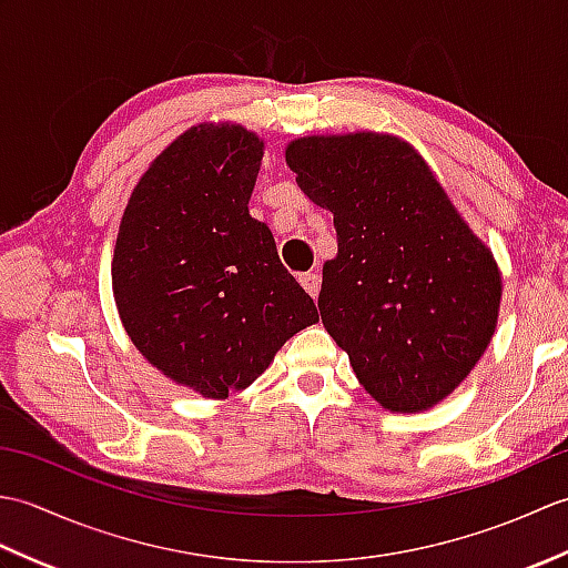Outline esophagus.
Here are the masks:
<instances>
[{"mask_svg":"<svg viewBox=\"0 0 568 568\" xmlns=\"http://www.w3.org/2000/svg\"><path fill=\"white\" fill-rule=\"evenodd\" d=\"M300 285H303L305 291H307L312 297H317L322 281H320V275H317V273H303V275H300Z\"/></svg>","mask_w":568,"mask_h":568,"instance_id":"esophagus-1","label":"esophagus"}]
</instances>
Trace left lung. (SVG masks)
<instances>
[{"label": "left lung", "instance_id": "8db88e82", "mask_svg": "<svg viewBox=\"0 0 568 568\" xmlns=\"http://www.w3.org/2000/svg\"><path fill=\"white\" fill-rule=\"evenodd\" d=\"M305 195L334 214L320 315L356 378L393 413L437 405L496 332L500 273L427 163L385 134L310 136L285 151Z\"/></svg>", "mask_w": 568, "mask_h": 568}]
</instances>
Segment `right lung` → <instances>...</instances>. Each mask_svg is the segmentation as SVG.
I'll return each mask as SVG.
<instances>
[{
	"label": "right lung",
	"mask_w": 568,
	"mask_h": 568,
	"mask_svg": "<svg viewBox=\"0 0 568 568\" xmlns=\"http://www.w3.org/2000/svg\"><path fill=\"white\" fill-rule=\"evenodd\" d=\"M263 143L202 124L139 180L119 226L112 285L131 342L204 397L244 390L317 307L248 214Z\"/></svg>",
	"instance_id": "obj_1"
}]
</instances>
